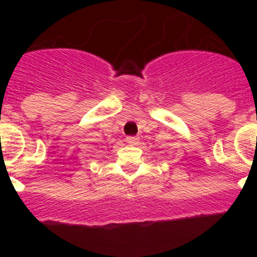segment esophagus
<instances>
[{"mask_svg":"<svg viewBox=\"0 0 257 257\" xmlns=\"http://www.w3.org/2000/svg\"><path fill=\"white\" fill-rule=\"evenodd\" d=\"M139 142V138H136V136H127L126 138V143L130 145H136Z\"/></svg>","mask_w":257,"mask_h":257,"instance_id":"1","label":"esophagus"}]
</instances>
